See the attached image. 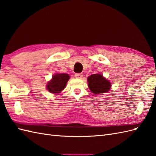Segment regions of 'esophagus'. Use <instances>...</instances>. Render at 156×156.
I'll return each mask as SVG.
<instances>
[{"label":"esophagus","instance_id":"esophagus-1","mask_svg":"<svg viewBox=\"0 0 156 156\" xmlns=\"http://www.w3.org/2000/svg\"><path fill=\"white\" fill-rule=\"evenodd\" d=\"M75 77L78 79H81L83 77V75L81 73H76L75 75Z\"/></svg>","mask_w":156,"mask_h":156}]
</instances>
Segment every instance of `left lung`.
Wrapping results in <instances>:
<instances>
[{
  "mask_svg": "<svg viewBox=\"0 0 156 156\" xmlns=\"http://www.w3.org/2000/svg\"><path fill=\"white\" fill-rule=\"evenodd\" d=\"M88 86L94 94L104 93L110 90L111 84L101 74H93L87 78Z\"/></svg>",
  "mask_w": 156,
  "mask_h": 156,
  "instance_id": "obj_1",
  "label": "left lung"
}]
</instances>
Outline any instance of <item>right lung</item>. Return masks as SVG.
I'll return each instance as SVG.
<instances>
[{"label":"right lung","instance_id":"right-lung-1","mask_svg":"<svg viewBox=\"0 0 156 156\" xmlns=\"http://www.w3.org/2000/svg\"><path fill=\"white\" fill-rule=\"evenodd\" d=\"M69 77L68 74H55L52 77L51 81L48 83L47 89L51 93H60L65 87Z\"/></svg>","mask_w":156,"mask_h":156}]
</instances>
